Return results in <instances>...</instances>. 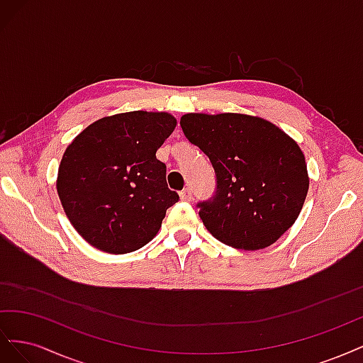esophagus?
Returning a JSON list of instances; mask_svg holds the SVG:
<instances>
[{"mask_svg": "<svg viewBox=\"0 0 363 363\" xmlns=\"http://www.w3.org/2000/svg\"><path fill=\"white\" fill-rule=\"evenodd\" d=\"M179 195H180V200L182 201H192V192H191V189H183Z\"/></svg>", "mask_w": 363, "mask_h": 363, "instance_id": "1", "label": "esophagus"}]
</instances>
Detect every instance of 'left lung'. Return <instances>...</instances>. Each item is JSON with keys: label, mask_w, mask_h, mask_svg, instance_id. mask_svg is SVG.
<instances>
[{"label": "left lung", "mask_w": 363, "mask_h": 363, "mask_svg": "<svg viewBox=\"0 0 363 363\" xmlns=\"http://www.w3.org/2000/svg\"><path fill=\"white\" fill-rule=\"evenodd\" d=\"M180 125L216 174L215 196L199 203L208 232L245 251L276 242L296 221L309 191L298 144L269 121L244 113H186Z\"/></svg>", "instance_id": "left-lung-1"}]
</instances>
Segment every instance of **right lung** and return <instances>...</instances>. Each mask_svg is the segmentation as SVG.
I'll return each instance as SVG.
<instances>
[{"instance_id":"1","label":"right lung","mask_w":363,"mask_h":363,"mask_svg":"<svg viewBox=\"0 0 363 363\" xmlns=\"http://www.w3.org/2000/svg\"><path fill=\"white\" fill-rule=\"evenodd\" d=\"M177 125L167 112L135 111L95 121L65 150L57 194L87 244L125 255L148 244L179 201L156 151Z\"/></svg>"}]
</instances>
